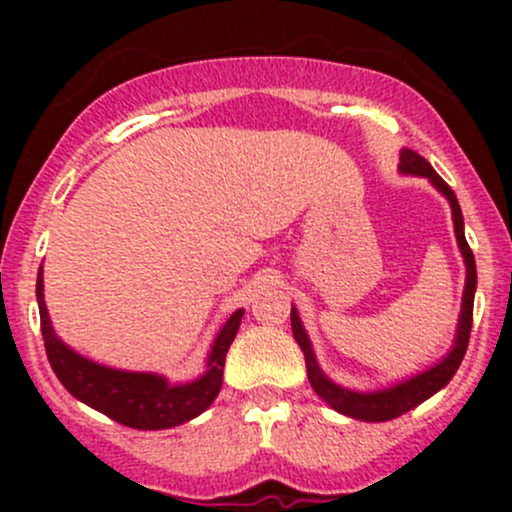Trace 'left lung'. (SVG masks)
Listing matches in <instances>:
<instances>
[{"label": "left lung", "mask_w": 512, "mask_h": 512, "mask_svg": "<svg viewBox=\"0 0 512 512\" xmlns=\"http://www.w3.org/2000/svg\"><path fill=\"white\" fill-rule=\"evenodd\" d=\"M399 170L406 175H421V178H428L433 183V188H436L438 193L446 195V200L451 203L456 240H458V247H461L463 262H466V289H463V304H461V317H458L456 342H453L448 356H443V361H438V364L431 366V369L401 381V384H394L389 386V389H381V391H369V394H364V391H349L324 376V371L319 369L317 359H314L312 342H309L307 332H304L302 322H299L297 309L292 307V334L304 352L309 384H312V389L317 391L319 399L327 401L334 411H339V414L349 418H359V421H391V418L416 409L418 404L431 399L436 391H441L443 386L453 379L458 366H461L463 356H466V349H468V339H471V327H473V297H476V280H478L476 260H473V252L466 242V232H463V215H461V205H458L456 200V193L448 188L446 180L431 168V163H428L426 158L418 156L416 151H409V148L401 151Z\"/></svg>", "instance_id": "1"}]
</instances>
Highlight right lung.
<instances>
[{
    "mask_svg": "<svg viewBox=\"0 0 512 512\" xmlns=\"http://www.w3.org/2000/svg\"><path fill=\"white\" fill-rule=\"evenodd\" d=\"M36 299H39L41 337H44L46 356L66 391L113 421L128 428H141V431L180 426V423L200 416L213 404L223 386L225 354L240 329L242 314H245L242 309H237L223 324L208 354V371L200 379L188 381V384H170L165 376L146 374V371L108 369V366L96 364L66 347L56 337L49 312H46L41 267L39 277H36Z\"/></svg>",
    "mask_w": 512,
    "mask_h": 512,
    "instance_id": "right-lung-1",
    "label": "right lung"
}]
</instances>
